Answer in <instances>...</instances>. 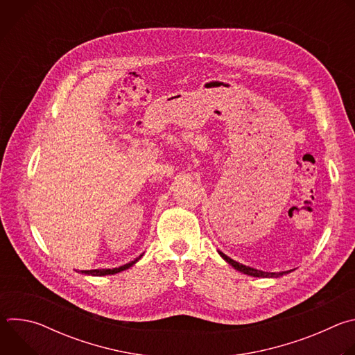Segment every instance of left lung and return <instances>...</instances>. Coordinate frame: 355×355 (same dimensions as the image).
<instances>
[{
    "label": "left lung",
    "instance_id": "1",
    "mask_svg": "<svg viewBox=\"0 0 355 355\" xmlns=\"http://www.w3.org/2000/svg\"><path fill=\"white\" fill-rule=\"evenodd\" d=\"M218 252L220 254V257H222L226 263H229L234 270H237V271H240V272H243V274L251 275V277H259V278H278V277H282V275L289 274V272L293 271V270H289V271H281V272H266V271H261V270H256V268H251V267L243 266V264H240V263L232 260V259L227 257L226 254H223L222 251H218Z\"/></svg>",
    "mask_w": 355,
    "mask_h": 355
}]
</instances>
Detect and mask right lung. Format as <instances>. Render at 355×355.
Here are the masks:
<instances>
[{"mask_svg":"<svg viewBox=\"0 0 355 355\" xmlns=\"http://www.w3.org/2000/svg\"><path fill=\"white\" fill-rule=\"evenodd\" d=\"M141 256L143 254H140L137 259H135L133 261H130V263H128V264H125V266H121V267H118V268H103V270H88V271H81V274H85V275H92V277H103V275H114V274H118V272H121V271H125V270H128L129 267H132L135 263H137L140 259H141Z\"/></svg>","mask_w":355,"mask_h":355,"instance_id":"1","label":"right lung"}]
</instances>
